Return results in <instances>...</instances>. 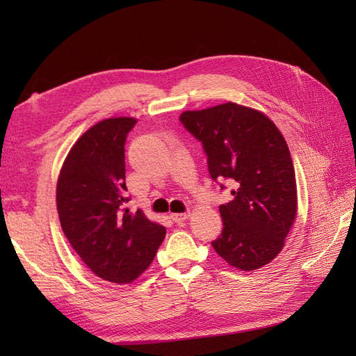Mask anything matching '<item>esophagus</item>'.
<instances>
[{"mask_svg": "<svg viewBox=\"0 0 356 356\" xmlns=\"http://www.w3.org/2000/svg\"><path fill=\"white\" fill-rule=\"evenodd\" d=\"M190 217V213H177V214H171V218L176 223H182V222H185L186 218Z\"/></svg>", "mask_w": 356, "mask_h": 356, "instance_id": "1", "label": "esophagus"}]
</instances>
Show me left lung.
Returning a JSON list of instances; mask_svg holds the SVG:
<instances>
[{
  "instance_id": "left-lung-1",
  "label": "left lung",
  "mask_w": 356,
  "mask_h": 356,
  "mask_svg": "<svg viewBox=\"0 0 356 356\" xmlns=\"http://www.w3.org/2000/svg\"><path fill=\"white\" fill-rule=\"evenodd\" d=\"M207 154L213 180L232 200L220 205L222 234L211 241L231 266L259 269L282 251L297 217V184L289 148L263 113L234 102L179 118Z\"/></svg>"
}]
</instances>
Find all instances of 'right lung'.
I'll return each instance as SVG.
<instances>
[{"mask_svg":"<svg viewBox=\"0 0 356 356\" xmlns=\"http://www.w3.org/2000/svg\"><path fill=\"white\" fill-rule=\"evenodd\" d=\"M133 118L101 120L67 156L56 186L59 222L87 266L113 283H130L145 270L165 238L162 225L127 208L125 142Z\"/></svg>","mask_w":356,"mask_h":356,"instance_id":"right-lung-1","label":"right lung"}]
</instances>
